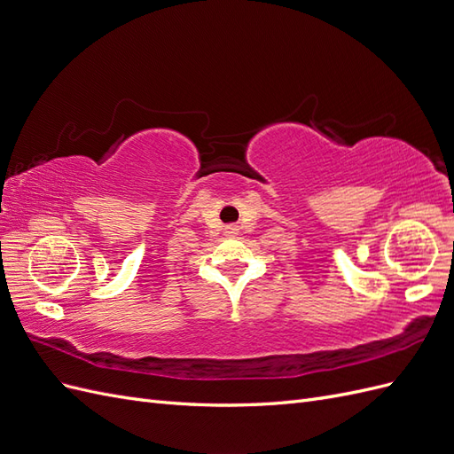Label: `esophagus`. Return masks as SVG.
Instances as JSON below:
<instances>
[{
	"mask_svg": "<svg viewBox=\"0 0 454 454\" xmlns=\"http://www.w3.org/2000/svg\"><path fill=\"white\" fill-rule=\"evenodd\" d=\"M237 232H239V229H237L235 225H227V227H225V235H227V237H235Z\"/></svg>",
	"mask_w": 454,
	"mask_h": 454,
	"instance_id": "1",
	"label": "esophagus"
}]
</instances>
